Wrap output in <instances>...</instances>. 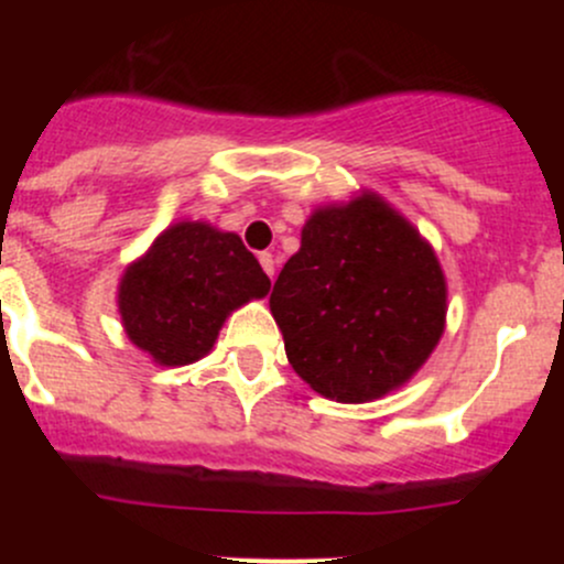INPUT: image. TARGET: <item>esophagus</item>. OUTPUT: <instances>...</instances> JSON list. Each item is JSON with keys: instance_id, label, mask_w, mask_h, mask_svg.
I'll list each match as a JSON object with an SVG mask.
<instances>
[{"instance_id": "1", "label": "esophagus", "mask_w": 564, "mask_h": 564, "mask_svg": "<svg viewBox=\"0 0 564 564\" xmlns=\"http://www.w3.org/2000/svg\"><path fill=\"white\" fill-rule=\"evenodd\" d=\"M259 261H261V267H264L267 275L275 278V259H272V253H259Z\"/></svg>"}]
</instances>
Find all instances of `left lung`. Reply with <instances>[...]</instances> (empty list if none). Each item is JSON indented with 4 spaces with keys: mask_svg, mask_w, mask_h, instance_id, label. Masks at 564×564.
Here are the masks:
<instances>
[{
    "mask_svg": "<svg viewBox=\"0 0 564 564\" xmlns=\"http://www.w3.org/2000/svg\"><path fill=\"white\" fill-rule=\"evenodd\" d=\"M270 311L311 390L368 403L403 388L436 349L447 278L417 226L379 193L360 191L311 213Z\"/></svg>",
    "mask_w": 564,
    "mask_h": 564,
    "instance_id": "8db88e82",
    "label": "left lung"
}]
</instances>
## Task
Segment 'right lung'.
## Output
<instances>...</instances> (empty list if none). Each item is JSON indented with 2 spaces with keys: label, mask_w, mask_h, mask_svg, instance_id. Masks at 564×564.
I'll list each match as a JSON object with an SVG mask.
<instances>
[{
  "label": "right lung",
  "mask_w": 564,
  "mask_h": 564,
  "mask_svg": "<svg viewBox=\"0 0 564 564\" xmlns=\"http://www.w3.org/2000/svg\"><path fill=\"white\" fill-rule=\"evenodd\" d=\"M267 292L270 278L240 235L176 220L124 267L117 311L135 349L180 368L209 355L226 318Z\"/></svg>",
  "instance_id": "add662e5"
}]
</instances>
